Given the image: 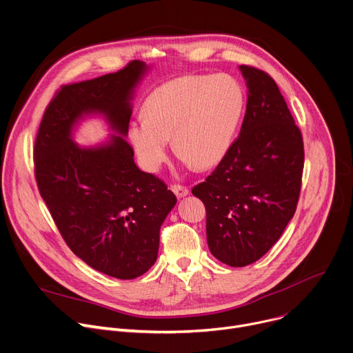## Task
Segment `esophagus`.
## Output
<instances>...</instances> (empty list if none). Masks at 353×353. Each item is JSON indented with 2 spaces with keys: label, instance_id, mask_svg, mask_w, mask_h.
I'll use <instances>...</instances> for the list:
<instances>
[{
  "label": "esophagus",
  "instance_id": "1",
  "mask_svg": "<svg viewBox=\"0 0 353 353\" xmlns=\"http://www.w3.org/2000/svg\"><path fill=\"white\" fill-rule=\"evenodd\" d=\"M172 191L173 193L179 197V199H181V197H185L188 193H190V190L185 187V185H183V184H172Z\"/></svg>",
  "mask_w": 353,
  "mask_h": 353
}]
</instances>
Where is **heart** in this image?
Instances as JSON below:
<instances>
[{"mask_svg":"<svg viewBox=\"0 0 353 353\" xmlns=\"http://www.w3.org/2000/svg\"><path fill=\"white\" fill-rule=\"evenodd\" d=\"M243 105V88L232 76L179 77L148 95L145 115L131 121L128 137L148 172L163 162L169 138L180 157L205 169L230 149Z\"/></svg>","mask_w":353,"mask_h":353,"instance_id":"b5f03b06","label":"heart"}]
</instances>
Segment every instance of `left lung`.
<instances>
[{
    "instance_id": "obj_1",
    "label": "left lung",
    "mask_w": 353,
    "mask_h": 353,
    "mask_svg": "<svg viewBox=\"0 0 353 353\" xmlns=\"http://www.w3.org/2000/svg\"><path fill=\"white\" fill-rule=\"evenodd\" d=\"M248 85L241 134L191 193L207 211V242L218 261L242 268L261 259L296 212L304 169L300 128L276 81L239 68Z\"/></svg>"
}]
</instances>
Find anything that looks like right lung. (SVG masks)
<instances>
[{"instance_id":"1","label":"right lung","mask_w":353,"mask_h":353,"mask_svg":"<svg viewBox=\"0 0 353 353\" xmlns=\"http://www.w3.org/2000/svg\"><path fill=\"white\" fill-rule=\"evenodd\" d=\"M145 72L143 61L132 60L115 73L61 85L34 146L39 193L60 235L90 268L122 280L153 266L160 227L177 201L163 180L138 169L123 138ZM90 112L104 113L121 137L97 148L76 145L72 126Z\"/></svg>"}]
</instances>
